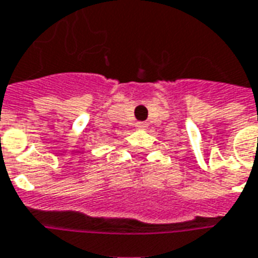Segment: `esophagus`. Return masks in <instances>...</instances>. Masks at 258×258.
Returning <instances> with one entry per match:
<instances>
[{"mask_svg": "<svg viewBox=\"0 0 258 258\" xmlns=\"http://www.w3.org/2000/svg\"><path fill=\"white\" fill-rule=\"evenodd\" d=\"M136 127H139V129H144V127H147V123H145V122H137Z\"/></svg>", "mask_w": 258, "mask_h": 258, "instance_id": "1", "label": "esophagus"}]
</instances>
